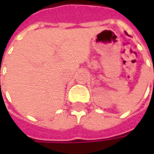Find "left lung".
<instances>
[{
    "mask_svg": "<svg viewBox=\"0 0 154 154\" xmlns=\"http://www.w3.org/2000/svg\"><path fill=\"white\" fill-rule=\"evenodd\" d=\"M153 72H154V67H153Z\"/></svg>",
    "mask_w": 154,
    "mask_h": 154,
    "instance_id": "left-lung-1",
    "label": "left lung"
}]
</instances>
